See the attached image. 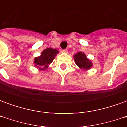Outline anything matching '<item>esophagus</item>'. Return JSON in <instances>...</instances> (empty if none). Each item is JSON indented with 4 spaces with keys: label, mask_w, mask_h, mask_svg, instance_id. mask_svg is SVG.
Returning <instances> with one entry per match:
<instances>
[{
    "label": "esophagus",
    "mask_w": 127,
    "mask_h": 127,
    "mask_svg": "<svg viewBox=\"0 0 127 127\" xmlns=\"http://www.w3.org/2000/svg\"><path fill=\"white\" fill-rule=\"evenodd\" d=\"M62 52L63 53H67L68 52V50L67 49H64V50H62Z\"/></svg>",
    "instance_id": "esophagus-1"
}]
</instances>
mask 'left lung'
Wrapping results in <instances>:
<instances>
[{"mask_svg":"<svg viewBox=\"0 0 127 127\" xmlns=\"http://www.w3.org/2000/svg\"><path fill=\"white\" fill-rule=\"evenodd\" d=\"M73 58L75 63L80 69L88 71L93 66L92 61L86 57V56L84 52H77V54H74Z\"/></svg>","mask_w":127,"mask_h":127,"instance_id":"1","label":"left lung"}]
</instances>
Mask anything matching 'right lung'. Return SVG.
<instances>
[{
	"label": "right lung",
	"mask_w": 127,
	"mask_h": 127,
	"mask_svg": "<svg viewBox=\"0 0 127 127\" xmlns=\"http://www.w3.org/2000/svg\"><path fill=\"white\" fill-rule=\"evenodd\" d=\"M58 53H59V52L56 49H53L51 47L45 49L42 52L39 56L34 58V66L37 69H39V71L46 70L48 69L49 64L52 63Z\"/></svg>",
	"instance_id": "right-lung-1"
}]
</instances>
